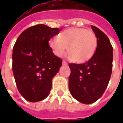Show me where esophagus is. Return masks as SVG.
Wrapping results in <instances>:
<instances>
[{
  "mask_svg": "<svg viewBox=\"0 0 123 123\" xmlns=\"http://www.w3.org/2000/svg\"><path fill=\"white\" fill-rule=\"evenodd\" d=\"M63 65L64 66H66V65H68V63L66 61H63Z\"/></svg>",
  "mask_w": 123,
  "mask_h": 123,
  "instance_id": "34e87169",
  "label": "esophagus"
}]
</instances>
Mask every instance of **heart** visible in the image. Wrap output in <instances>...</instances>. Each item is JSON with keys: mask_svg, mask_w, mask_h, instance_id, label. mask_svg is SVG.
Listing matches in <instances>:
<instances>
[{"mask_svg": "<svg viewBox=\"0 0 123 123\" xmlns=\"http://www.w3.org/2000/svg\"><path fill=\"white\" fill-rule=\"evenodd\" d=\"M49 44L58 57L64 55L68 46V53L71 59L76 63H83L94 54L97 39L91 30L73 27L63 31L59 37H53Z\"/></svg>", "mask_w": 123, "mask_h": 123, "instance_id": "heart-1", "label": "heart"}]
</instances>
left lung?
I'll return each instance as SVG.
<instances>
[{
    "instance_id": "left-lung-1",
    "label": "left lung",
    "mask_w": 123,
    "mask_h": 123,
    "mask_svg": "<svg viewBox=\"0 0 123 123\" xmlns=\"http://www.w3.org/2000/svg\"><path fill=\"white\" fill-rule=\"evenodd\" d=\"M91 27L97 36L96 52L84 64H69V90L76 100L83 104H91L101 97L112 71L113 48L110 40L99 29Z\"/></svg>"
}]
</instances>
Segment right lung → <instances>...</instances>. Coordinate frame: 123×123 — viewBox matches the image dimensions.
<instances>
[{
  "instance_id": "right-lung-1",
  "label": "right lung",
  "mask_w": 123,
  "mask_h": 123,
  "mask_svg": "<svg viewBox=\"0 0 123 123\" xmlns=\"http://www.w3.org/2000/svg\"><path fill=\"white\" fill-rule=\"evenodd\" d=\"M59 31L37 25L23 31L14 44L12 70L18 91L28 101H40L49 94L62 60L55 55L49 42Z\"/></svg>"
}]
</instances>
